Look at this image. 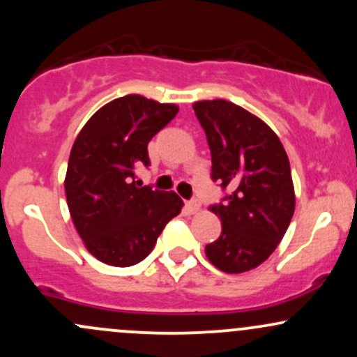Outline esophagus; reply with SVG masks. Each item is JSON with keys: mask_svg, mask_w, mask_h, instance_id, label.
I'll return each mask as SVG.
<instances>
[{"mask_svg": "<svg viewBox=\"0 0 357 357\" xmlns=\"http://www.w3.org/2000/svg\"><path fill=\"white\" fill-rule=\"evenodd\" d=\"M186 208L190 213H197V211H199V202H197V199H191V202L186 203Z\"/></svg>", "mask_w": 357, "mask_h": 357, "instance_id": "34e87169", "label": "esophagus"}]
</instances>
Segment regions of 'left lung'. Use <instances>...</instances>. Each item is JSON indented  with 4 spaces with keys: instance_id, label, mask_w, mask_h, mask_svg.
<instances>
[{
    "instance_id": "left-lung-1",
    "label": "left lung",
    "mask_w": 357,
    "mask_h": 357,
    "mask_svg": "<svg viewBox=\"0 0 357 357\" xmlns=\"http://www.w3.org/2000/svg\"><path fill=\"white\" fill-rule=\"evenodd\" d=\"M211 152V179L230 193L210 210L222 234L205 248L215 268L238 274L278 248L295 211V188L283 144L248 109L225 100L193 105Z\"/></svg>"
}]
</instances>
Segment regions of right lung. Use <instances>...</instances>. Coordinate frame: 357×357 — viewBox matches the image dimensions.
Wrapping results in <instances>:
<instances>
[{"instance_id":"right-lung-1","label":"right lung","mask_w":357,"mask_h":357,"mask_svg":"<svg viewBox=\"0 0 357 357\" xmlns=\"http://www.w3.org/2000/svg\"><path fill=\"white\" fill-rule=\"evenodd\" d=\"M140 95L116 98L91 116L70 149L66 198L86 249L105 264L127 268L154 249L166 223L181 213L174 191L135 181L149 166L147 144L178 113Z\"/></svg>"}]
</instances>
